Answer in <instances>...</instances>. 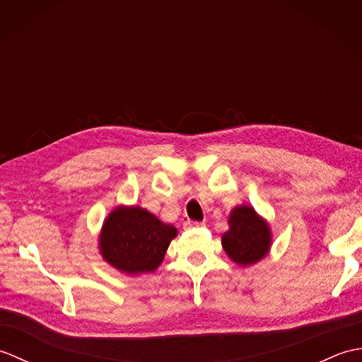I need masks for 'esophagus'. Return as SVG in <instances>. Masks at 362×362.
<instances>
[{
  "mask_svg": "<svg viewBox=\"0 0 362 362\" xmlns=\"http://www.w3.org/2000/svg\"><path fill=\"white\" fill-rule=\"evenodd\" d=\"M185 228H197V227H204V222H197V221H185L183 224Z\"/></svg>",
  "mask_w": 362,
  "mask_h": 362,
  "instance_id": "obj_1",
  "label": "esophagus"
}]
</instances>
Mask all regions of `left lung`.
<instances>
[{
  "mask_svg": "<svg viewBox=\"0 0 362 362\" xmlns=\"http://www.w3.org/2000/svg\"><path fill=\"white\" fill-rule=\"evenodd\" d=\"M228 227L222 235V247L236 264H255L267 255L272 243L271 228L253 206H235L230 213Z\"/></svg>",
  "mask_w": 362,
  "mask_h": 362,
  "instance_id": "obj_1",
  "label": "left lung"
}]
</instances>
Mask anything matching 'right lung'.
Masks as SVG:
<instances>
[{
  "mask_svg": "<svg viewBox=\"0 0 362 362\" xmlns=\"http://www.w3.org/2000/svg\"><path fill=\"white\" fill-rule=\"evenodd\" d=\"M177 236V228L165 224L141 206H117L105 218L99 250L118 271L136 275L156 271Z\"/></svg>",
  "mask_w": 362,
  "mask_h": 362,
  "instance_id": "right-lung-1",
  "label": "right lung"
}]
</instances>
